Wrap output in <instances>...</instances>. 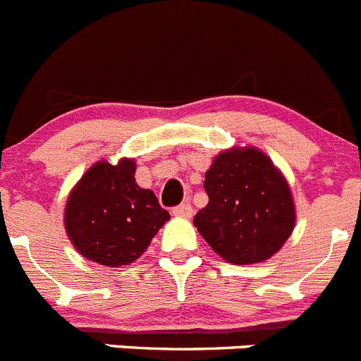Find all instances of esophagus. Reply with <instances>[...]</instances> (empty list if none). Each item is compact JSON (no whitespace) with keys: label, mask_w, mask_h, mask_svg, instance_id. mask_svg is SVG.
I'll use <instances>...</instances> for the list:
<instances>
[{"label":"esophagus","mask_w":361,"mask_h":361,"mask_svg":"<svg viewBox=\"0 0 361 361\" xmlns=\"http://www.w3.org/2000/svg\"><path fill=\"white\" fill-rule=\"evenodd\" d=\"M173 215H176V217H183V219L192 217V207L188 203L178 204V207L173 208Z\"/></svg>","instance_id":"1"}]
</instances>
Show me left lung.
I'll use <instances>...</instances> for the list:
<instances>
[{
  "instance_id": "obj_1",
  "label": "left lung",
  "mask_w": 361,
  "mask_h": 361,
  "mask_svg": "<svg viewBox=\"0 0 361 361\" xmlns=\"http://www.w3.org/2000/svg\"><path fill=\"white\" fill-rule=\"evenodd\" d=\"M203 185L208 204L197 212L194 224L230 264H260L290 237L295 224L290 187L262 151H222L204 174Z\"/></svg>"
}]
</instances>
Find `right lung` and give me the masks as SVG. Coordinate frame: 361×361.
<instances>
[{"label":"right lung","mask_w":361,"mask_h":361,"mask_svg":"<svg viewBox=\"0 0 361 361\" xmlns=\"http://www.w3.org/2000/svg\"><path fill=\"white\" fill-rule=\"evenodd\" d=\"M169 221L157 196L135 181V161H97L73 188L63 224L74 247L109 267L133 264Z\"/></svg>","instance_id":"add662e5"}]
</instances>
